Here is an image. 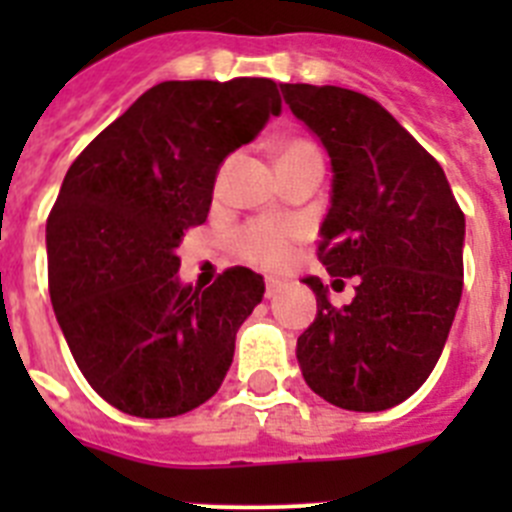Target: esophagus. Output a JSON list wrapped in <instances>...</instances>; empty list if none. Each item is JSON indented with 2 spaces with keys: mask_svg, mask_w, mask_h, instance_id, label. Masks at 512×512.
<instances>
[{
  "mask_svg": "<svg viewBox=\"0 0 512 512\" xmlns=\"http://www.w3.org/2000/svg\"><path fill=\"white\" fill-rule=\"evenodd\" d=\"M279 289H282V282H279V279H274V277L266 279V292H264L266 300H271V297H277Z\"/></svg>",
  "mask_w": 512,
  "mask_h": 512,
  "instance_id": "obj_1",
  "label": "esophagus"
}]
</instances>
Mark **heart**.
Listing matches in <instances>:
<instances>
[{"instance_id":"heart-1","label":"heart","mask_w":512,"mask_h":512,"mask_svg":"<svg viewBox=\"0 0 512 512\" xmlns=\"http://www.w3.org/2000/svg\"><path fill=\"white\" fill-rule=\"evenodd\" d=\"M318 156L315 146L307 140L292 138L284 140L279 146L277 161H287V158H305ZM300 230L295 225L274 223V220H256V223L246 225L241 233L235 235V246L241 251L246 261L264 269H282L292 256V243L297 241Z\"/></svg>"}]
</instances>
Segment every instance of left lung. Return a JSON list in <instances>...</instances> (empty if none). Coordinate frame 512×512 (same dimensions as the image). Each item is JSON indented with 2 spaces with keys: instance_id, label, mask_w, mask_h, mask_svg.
I'll return each mask as SVG.
<instances>
[{
  "instance_id": "8db88e82",
  "label": "left lung",
  "mask_w": 512,
  "mask_h": 512,
  "mask_svg": "<svg viewBox=\"0 0 512 512\" xmlns=\"http://www.w3.org/2000/svg\"><path fill=\"white\" fill-rule=\"evenodd\" d=\"M279 89L330 158L320 264L356 279L343 307L330 305L318 277L302 279L318 315L297 338V364L336 408H395L428 379L449 338L464 287V212L436 158L382 104L341 87Z\"/></svg>"
}]
</instances>
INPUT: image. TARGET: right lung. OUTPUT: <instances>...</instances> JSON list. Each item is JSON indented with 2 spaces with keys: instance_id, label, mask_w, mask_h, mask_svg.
I'll list each match as a JSON object with an SVG mask.
<instances>
[{
  "instance_id": "add662e5",
  "label": "right lung",
  "mask_w": 512,
  "mask_h": 512,
  "mask_svg": "<svg viewBox=\"0 0 512 512\" xmlns=\"http://www.w3.org/2000/svg\"><path fill=\"white\" fill-rule=\"evenodd\" d=\"M282 112L271 79L161 81L66 171L45 225L56 320L94 392L135 418L210 400L264 277L179 279L184 230L202 225L217 171Z\"/></svg>"
}]
</instances>
